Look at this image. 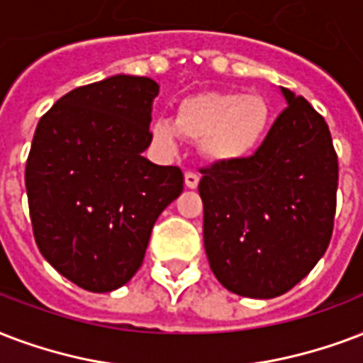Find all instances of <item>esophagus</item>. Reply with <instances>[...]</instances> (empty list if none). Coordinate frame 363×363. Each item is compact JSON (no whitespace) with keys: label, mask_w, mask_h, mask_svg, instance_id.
Returning a JSON list of instances; mask_svg holds the SVG:
<instances>
[{"label":"esophagus","mask_w":363,"mask_h":363,"mask_svg":"<svg viewBox=\"0 0 363 363\" xmlns=\"http://www.w3.org/2000/svg\"><path fill=\"white\" fill-rule=\"evenodd\" d=\"M184 184H186L188 188H196L200 184V175H198L196 171H186V173H184Z\"/></svg>","instance_id":"1"}]
</instances>
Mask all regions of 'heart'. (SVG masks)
Returning <instances> with one entry per match:
<instances>
[{
    "mask_svg": "<svg viewBox=\"0 0 363 363\" xmlns=\"http://www.w3.org/2000/svg\"><path fill=\"white\" fill-rule=\"evenodd\" d=\"M270 108L261 95L206 93L182 101L175 121L156 118L152 137L165 148L179 138L201 140V150L217 162H236L255 150L267 133Z\"/></svg>",
    "mask_w": 363,
    "mask_h": 363,
    "instance_id": "b5f03b06",
    "label": "heart"
}]
</instances>
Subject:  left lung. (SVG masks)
<instances>
[{
    "label": "left lung",
    "instance_id": "1",
    "mask_svg": "<svg viewBox=\"0 0 363 363\" xmlns=\"http://www.w3.org/2000/svg\"><path fill=\"white\" fill-rule=\"evenodd\" d=\"M281 93L286 110L253 156L200 169L209 267L242 297L293 289L333 234L339 162L331 133L306 99Z\"/></svg>",
    "mask_w": 363,
    "mask_h": 363
}]
</instances>
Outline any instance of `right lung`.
<instances>
[{
  "mask_svg": "<svg viewBox=\"0 0 363 363\" xmlns=\"http://www.w3.org/2000/svg\"><path fill=\"white\" fill-rule=\"evenodd\" d=\"M157 93L150 77L112 76L66 93L35 127L24 173L35 243L87 291L131 280L156 218L182 192L177 165L143 156Z\"/></svg>",
  "mask_w": 363,
  "mask_h": 363,
  "instance_id": "add662e5",
  "label": "right lung"
}]
</instances>
